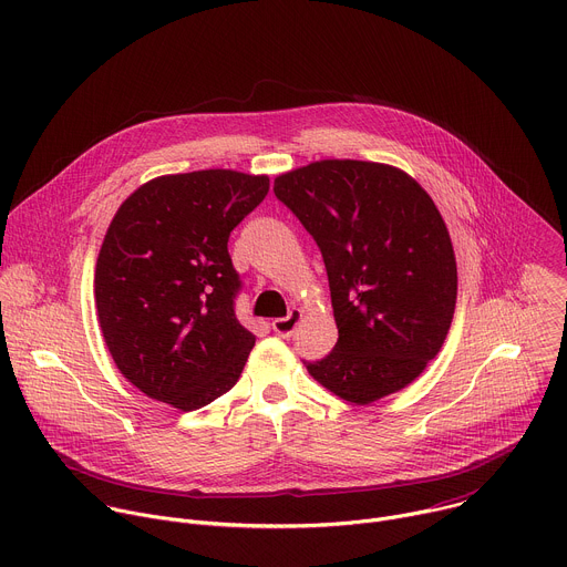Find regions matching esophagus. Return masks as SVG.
I'll return each instance as SVG.
<instances>
[{
    "label": "esophagus",
    "instance_id": "esophagus-1",
    "mask_svg": "<svg viewBox=\"0 0 567 567\" xmlns=\"http://www.w3.org/2000/svg\"><path fill=\"white\" fill-rule=\"evenodd\" d=\"M300 318H302V311H300V309H291V311H289V316H285V318H276V320L271 322V328H274V332H276L278 337H291V334H293V330L298 328Z\"/></svg>",
    "mask_w": 567,
    "mask_h": 567
}]
</instances>
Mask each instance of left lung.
Returning <instances> with one entry per match:
<instances>
[{
    "label": "left lung",
    "mask_w": 567,
    "mask_h": 567,
    "mask_svg": "<svg viewBox=\"0 0 567 567\" xmlns=\"http://www.w3.org/2000/svg\"><path fill=\"white\" fill-rule=\"evenodd\" d=\"M276 197L316 239L339 341L307 372L368 406L413 383L444 346L457 267L431 195L388 164L322 158L278 175Z\"/></svg>",
    "instance_id": "8db88e82"
}]
</instances>
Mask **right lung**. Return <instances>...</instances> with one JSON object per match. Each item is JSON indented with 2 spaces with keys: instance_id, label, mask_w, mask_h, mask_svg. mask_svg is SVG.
<instances>
[{
  "instance_id": "right-lung-1",
  "label": "right lung",
  "mask_w": 567,
  "mask_h": 567,
  "mask_svg": "<svg viewBox=\"0 0 567 567\" xmlns=\"http://www.w3.org/2000/svg\"><path fill=\"white\" fill-rule=\"evenodd\" d=\"M267 193V175L215 168L150 179L116 210L96 260L99 322L150 399L197 411L237 383L256 337L235 318L228 235Z\"/></svg>"
}]
</instances>
